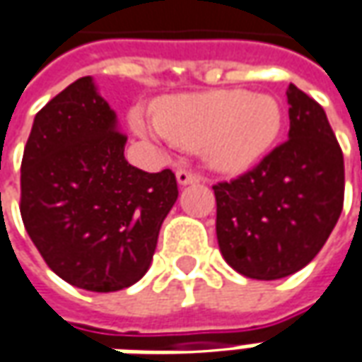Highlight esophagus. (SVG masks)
I'll list each match as a JSON object with an SVG mask.
<instances>
[{
  "instance_id": "esophagus-1",
  "label": "esophagus",
  "mask_w": 362,
  "mask_h": 362,
  "mask_svg": "<svg viewBox=\"0 0 362 362\" xmlns=\"http://www.w3.org/2000/svg\"><path fill=\"white\" fill-rule=\"evenodd\" d=\"M176 180H178V184H180V186H190V184H198V182H200V178H198L196 174H192L190 170L180 168L178 172H176Z\"/></svg>"
}]
</instances>
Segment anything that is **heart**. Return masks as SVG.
I'll return each instance as SVG.
<instances>
[{
	"label": "heart",
	"instance_id": "1",
	"mask_svg": "<svg viewBox=\"0 0 362 362\" xmlns=\"http://www.w3.org/2000/svg\"><path fill=\"white\" fill-rule=\"evenodd\" d=\"M282 107L268 94L212 90L164 98L154 119L130 112V126L148 140L202 150L204 162L222 174H238L267 156L282 132Z\"/></svg>",
	"mask_w": 362,
	"mask_h": 362
}]
</instances>
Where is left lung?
Masks as SVG:
<instances>
[{
  "label": "left lung",
  "mask_w": 362,
  "mask_h": 362,
  "mask_svg": "<svg viewBox=\"0 0 362 362\" xmlns=\"http://www.w3.org/2000/svg\"><path fill=\"white\" fill-rule=\"evenodd\" d=\"M288 140L274 148L255 170L232 182H220L214 194L228 202H310L344 192V162L325 110L313 98L288 86Z\"/></svg>",
  "instance_id": "left-lung-1"
}]
</instances>
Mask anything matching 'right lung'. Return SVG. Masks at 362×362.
Returning a JSON list of instances; mask_svg holds the SVG:
<instances>
[{
	"label": "right lung",
	"instance_id": "1",
	"mask_svg": "<svg viewBox=\"0 0 362 362\" xmlns=\"http://www.w3.org/2000/svg\"><path fill=\"white\" fill-rule=\"evenodd\" d=\"M126 140L94 80H76L35 114L21 160V194L59 208L95 206V212L106 202L136 206L138 220L146 202L170 200L178 186L172 170L150 174L128 164Z\"/></svg>",
	"mask_w": 362,
	"mask_h": 362
}]
</instances>
